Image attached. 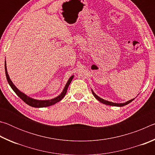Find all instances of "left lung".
<instances>
[{
	"label": "left lung",
	"mask_w": 155,
	"mask_h": 155,
	"mask_svg": "<svg viewBox=\"0 0 155 155\" xmlns=\"http://www.w3.org/2000/svg\"><path fill=\"white\" fill-rule=\"evenodd\" d=\"M91 92H92L94 96L95 97V98L97 100H98V101L101 102V103H103L104 104H107V105H111V106H115V107H123V106H124V105H127V104L131 103V102H132L133 100L135 98H133V99L130 100V101H128L127 102H125V103H113V102H110V101H106V100H104V99L101 98V97H99L98 96H97L96 94L94 93V91L92 90H91Z\"/></svg>",
	"instance_id": "obj_1"
}]
</instances>
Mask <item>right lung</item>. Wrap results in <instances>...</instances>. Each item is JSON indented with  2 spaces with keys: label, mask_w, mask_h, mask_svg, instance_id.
<instances>
[{
  "label": "right lung",
  "mask_w": 155,
  "mask_h": 155,
  "mask_svg": "<svg viewBox=\"0 0 155 155\" xmlns=\"http://www.w3.org/2000/svg\"><path fill=\"white\" fill-rule=\"evenodd\" d=\"M5 74H6L7 80V81H8V83L10 85V87H11L12 90L14 91V92L17 95L19 96L23 101L25 102V103H26L31 107H36V108H41V107H46L51 106V105H52V104H54L55 103H58V102H59L60 101H61V100L64 98V97L65 96V94H66L68 86H69L70 83H71V81L73 79V78H74V75H72L71 77L69 78V79H68L66 84H65V85L64 88V90H63V91H62V92L58 96H57V97H55V98H54L52 99H50V100H37V99L33 98H31V97L27 96V94H25V93L22 92V91H20L16 87H15L14 84L13 83L11 79H10L9 76L8 74V72H7L6 60H5Z\"/></svg>",
  "instance_id": "obj_1"
}]
</instances>
